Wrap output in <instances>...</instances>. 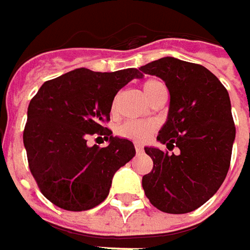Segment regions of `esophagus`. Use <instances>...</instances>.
<instances>
[{"mask_svg": "<svg viewBox=\"0 0 250 250\" xmlns=\"http://www.w3.org/2000/svg\"><path fill=\"white\" fill-rule=\"evenodd\" d=\"M135 150H136V153H143V146L139 143H135Z\"/></svg>", "mask_w": 250, "mask_h": 250, "instance_id": "1", "label": "esophagus"}]
</instances>
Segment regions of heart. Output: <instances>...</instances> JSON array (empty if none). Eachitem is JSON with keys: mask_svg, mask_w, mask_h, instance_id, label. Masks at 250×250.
Masks as SVG:
<instances>
[{"mask_svg": "<svg viewBox=\"0 0 250 250\" xmlns=\"http://www.w3.org/2000/svg\"><path fill=\"white\" fill-rule=\"evenodd\" d=\"M164 87H166L164 83L157 79H149L142 84V90L147 100H150L153 96H156ZM110 112L111 115H115V112H117V100L115 99L111 103ZM153 130H154V124H151V122L129 121V122H124L118 128V135L130 140H145L153 133Z\"/></svg>", "mask_w": 250, "mask_h": 250, "instance_id": "1", "label": "heart"}]
</instances>
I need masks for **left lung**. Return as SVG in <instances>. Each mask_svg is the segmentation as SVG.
I'll return each mask as SVG.
<instances>
[{"mask_svg":"<svg viewBox=\"0 0 250 250\" xmlns=\"http://www.w3.org/2000/svg\"><path fill=\"white\" fill-rule=\"evenodd\" d=\"M166 82L167 122L157 140L178 154L145 147L153 169L142 178L150 203L164 213L184 214L205 205L227 177L235 125L228 91L216 75L199 63L164 57L140 66Z\"/></svg>","mask_w":250,"mask_h":250,"instance_id":"obj_1","label":"left lung"}]
</instances>
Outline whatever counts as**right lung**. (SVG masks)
<instances>
[{
	"mask_svg": "<svg viewBox=\"0 0 250 250\" xmlns=\"http://www.w3.org/2000/svg\"><path fill=\"white\" fill-rule=\"evenodd\" d=\"M143 75L136 68L93 72L79 68L47 81L27 108L23 145L30 172L55 206L83 211L108 196L114 174L135 156L128 139L112 136L110 121L115 94ZM110 139L107 148H89L87 136Z\"/></svg>",
	"mask_w": 250,
	"mask_h": 250,
	"instance_id": "right-lung-1",
	"label": "right lung"
}]
</instances>
